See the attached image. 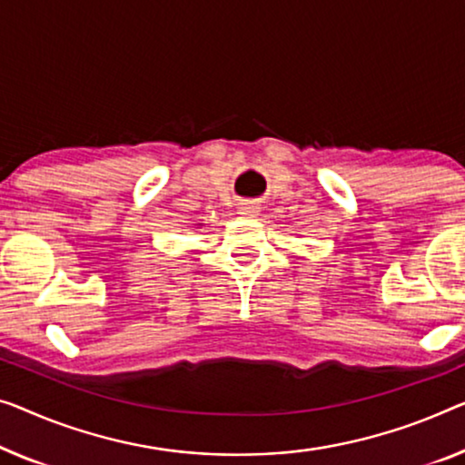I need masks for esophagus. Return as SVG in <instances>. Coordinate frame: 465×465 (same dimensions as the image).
I'll use <instances>...</instances> for the list:
<instances>
[{"label": "esophagus", "mask_w": 465, "mask_h": 465, "mask_svg": "<svg viewBox=\"0 0 465 465\" xmlns=\"http://www.w3.org/2000/svg\"><path fill=\"white\" fill-rule=\"evenodd\" d=\"M259 211H261L259 203H240L238 204V214H240V217L252 219V217H256V214H259Z\"/></svg>", "instance_id": "obj_1"}]
</instances>
